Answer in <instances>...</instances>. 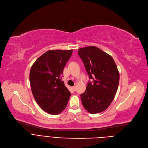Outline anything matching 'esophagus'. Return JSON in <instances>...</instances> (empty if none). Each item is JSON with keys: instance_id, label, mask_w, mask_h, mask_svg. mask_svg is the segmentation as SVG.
I'll return each instance as SVG.
<instances>
[{"instance_id": "1", "label": "esophagus", "mask_w": 148, "mask_h": 148, "mask_svg": "<svg viewBox=\"0 0 148 148\" xmlns=\"http://www.w3.org/2000/svg\"><path fill=\"white\" fill-rule=\"evenodd\" d=\"M72 89H73V90L74 91H76V87H75V86L73 87H72Z\"/></svg>"}]
</instances>
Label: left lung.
Listing matches in <instances>:
<instances>
[{
	"label": "left lung",
	"mask_w": 148,
	"mask_h": 148,
	"mask_svg": "<svg viewBox=\"0 0 148 148\" xmlns=\"http://www.w3.org/2000/svg\"><path fill=\"white\" fill-rule=\"evenodd\" d=\"M78 54L92 79L80 95L83 107L91 114L101 112L110 106L116 93L119 81L117 66L110 55L95 46L80 48Z\"/></svg>",
	"instance_id": "8db88e82"
}]
</instances>
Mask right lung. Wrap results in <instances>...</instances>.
I'll list each match as a JSON object with an SVG mask.
<instances>
[{
	"instance_id": "1",
	"label": "right lung",
	"mask_w": 148,
	"mask_h": 148,
	"mask_svg": "<svg viewBox=\"0 0 148 148\" xmlns=\"http://www.w3.org/2000/svg\"><path fill=\"white\" fill-rule=\"evenodd\" d=\"M73 51L49 50L38 57L31 67L29 77L33 95L39 107L49 114L61 113L71 96L62 76Z\"/></svg>"
}]
</instances>
